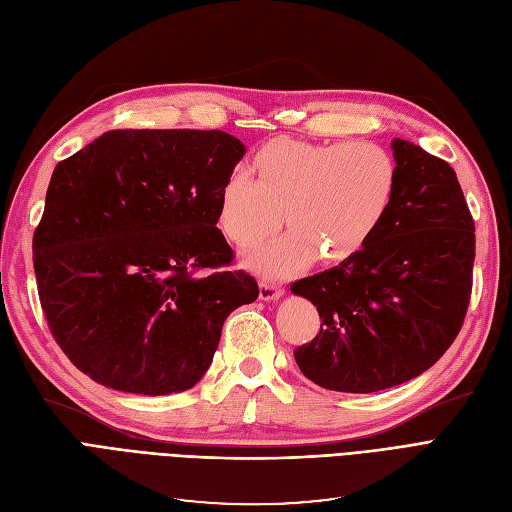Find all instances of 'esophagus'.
I'll list each match as a JSON object with an SVG mask.
<instances>
[{
	"label": "esophagus",
	"instance_id": "esophagus-1",
	"mask_svg": "<svg viewBox=\"0 0 512 512\" xmlns=\"http://www.w3.org/2000/svg\"><path fill=\"white\" fill-rule=\"evenodd\" d=\"M284 294V288L280 284H275L271 280H262L260 282V299L262 301H273V299H280Z\"/></svg>",
	"mask_w": 512,
	"mask_h": 512
}]
</instances>
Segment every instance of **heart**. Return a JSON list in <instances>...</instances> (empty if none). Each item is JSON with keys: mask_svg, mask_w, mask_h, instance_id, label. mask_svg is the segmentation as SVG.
<instances>
[{"mask_svg": "<svg viewBox=\"0 0 512 512\" xmlns=\"http://www.w3.org/2000/svg\"><path fill=\"white\" fill-rule=\"evenodd\" d=\"M250 177L235 170L218 196V226L237 247L280 239L247 258L256 271L282 277L309 265L342 262L376 235L397 190L389 151L369 143H309L271 138L252 156Z\"/></svg>", "mask_w": 512, "mask_h": 512, "instance_id": "heart-1", "label": "heart"}]
</instances>
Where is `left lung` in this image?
Listing matches in <instances>:
<instances>
[{"label":"left lung","mask_w":512,"mask_h":512,"mask_svg":"<svg viewBox=\"0 0 512 512\" xmlns=\"http://www.w3.org/2000/svg\"><path fill=\"white\" fill-rule=\"evenodd\" d=\"M397 190L376 235L290 290L320 314L294 350L322 389L374 393L421 376L451 348L472 294L474 220L451 164L395 138Z\"/></svg>","instance_id":"left-lung-1"}]
</instances>
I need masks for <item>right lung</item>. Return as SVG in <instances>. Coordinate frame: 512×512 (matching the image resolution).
<instances>
[{
	"mask_svg": "<svg viewBox=\"0 0 512 512\" xmlns=\"http://www.w3.org/2000/svg\"><path fill=\"white\" fill-rule=\"evenodd\" d=\"M220 130H111L61 160L34 232L40 305L83 374L136 395L188 391L224 320L258 299L218 224L243 158Z\"/></svg>",
	"mask_w": 512,
	"mask_h": 512,
	"instance_id": "obj_1",
	"label": "right lung"
}]
</instances>
